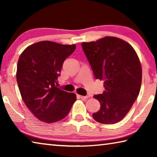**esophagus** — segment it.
I'll return each instance as SVG.
<instances>
[{
	"label": "esophagus",
	"instance_id": "34e87169",
	"mask_svg": "<svg viewBox=\"0 0 157 157\" xmlns=\"http://www.w3.org/2000/svg\"><path fill=\"white\" fill-rule=\"evenodd\" d=\"M78 96L81 99H82V100H86L87 98L89 97V95H86V96H82V95H78Z\"/></svg>",
	"mask_w": 157,
	"mask_h": 157
}]
</instances>
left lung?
Instances as JSON below:
<instances>
[{
    "label": "left lung",
    "instance_id": "left-lung-1",
    "mask_svg": "<svg viewBox=\"0 0 157 157\" xmlns=\"http://www.w3.org/2000/svg\"><path fill=\"white\" fill-rule=\"evenodd\" d=\"M95 79L104 81L105 91L95 95L100 109L93 118L102 124L121 121L139 94L142 69L131 45L116 37L107 36L82 44Z\"/></svg>",
    "mask_w": 157,
    "mask_h": 157
}]
</instances>
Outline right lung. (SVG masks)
Instances as JSON below:
<instances>
[{"label": "right lung", "instance_id": "obj_1", "mask_svg": "<svg viewBox=\"0 0 157 157\" xmlns=\"http://www.w3.org/2000/svg\"><path fill=\"white\" fill-rule=\"evenodd\" d=\"M75 45L43 41L28 46L18 61L17 81L23 102L39 120L61 121L68 115L76 95L57 87L63 63Z\"/></svg>", "mask_w": 157, "mask_h": 157}]
</instances>
